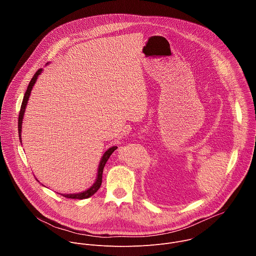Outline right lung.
I'll return each instance as SVG.
<instances>
[{"label":"right lung","instance_id":"right-lung-1","mask_svg":"<svg viewBox=\"0 0 256 256\" xmlns=\"http://www.w3.org/2000/svg\"><path fill=\"white\" fill-rule=\"evenodd\" d=\"M42 69H39L35 75L33 76L32 80L30 81L29 83V86L27 88V91L25 93V96H24V99H23V102H22V105H21V110H20V114H19V120H18V130H19V138H20V142H22V137H21V134H22V123H23V118H24V114H25V110H26V107H27V103H28V100H29V97H30V94H31V91L33 89V86L35 85L39 75L42 73ZM117 149L116 146H113L111 148H109L102 156L101 158V161L99 163V167H98V174H97V178H96V181L95 183L89 188L87 189L86 191H83L81 193H74V194H62L64 197L66 198H72V199H86V198H89L91 197L92 195H94L97 190L100 188L101 186V183H102V175H103V169H104V166L106 164V162L108 161L109 157L111 156V154Z\"/></svg>","mask_w":256,"mask_h":256}]
</instances>
